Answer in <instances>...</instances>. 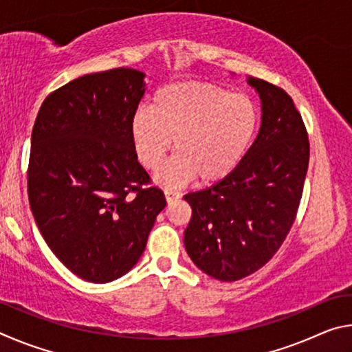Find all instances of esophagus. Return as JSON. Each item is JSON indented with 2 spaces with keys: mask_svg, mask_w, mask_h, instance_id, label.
I'll use <instances>...</instances> for the list:
<instances>
[{
  "mask_svg": "<svg viewBox=\"0 0 352 352\" xmlns=\"http://www.w3.org/2000/svg\"><path fill=\"white\" fill-rule=\"evenodd\" d=\"M164 197H166V201H168V204H170V201H174L175 199H180V194L175 192V190L164 189Z\"/></svg>",
  "mask_w": 352,
  "mask_h": 352,
  "instance_id": "1",
  "label": "esophagus"
}]
</instances>
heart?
Returning a JSON list of instances; mask_svg holds the SVG:
<instances>
[{
  "label": "heart",
  "mask_w": 352,
  "mask_h": 352,
  "mask_svg": "<svg viewBox=\"0 0 352 352\" xmlns=\"http://www.w3.org/2000/svg\"><path fill=\"white\" fill-rule=\"evenodd\" d=\"M258 109L243 93L205 82L166 85L153 94L151 110L130 119V141L142 168L155 170L174 141L175 155L158 172L166 186L195 178L212 184L228 177L247 153L258 129Z\"/></svg>",
  "instance_id": "b5f03b06"
}]
</instances>
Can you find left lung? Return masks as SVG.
I'll list each match as a JSON object with an SVG mask.
<instances>
[{
	"instance_id": "left-lung-1",
	"label": "left lung",
	"mask_w": 352,
	"mask_h": 352,
	"mask_svg": "<svg viewBox=\"0 0 352 352\" xmlns=\"http://www.w3.org/2000/svg\"><path fill=\"white\" fill-rule=\"evenodd\" d=\"M262 121L239 166L214 186L189 192L184 230L189 258L206 275L231 283L264 267L295 222L309 166L307 130L294 100L273 83L250 77Z\"/></svg>"
}]
</instances>
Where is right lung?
Segmentation results:
<instances>
[{
  "label": "right lung",
  "instance_id": "add662e5",
  "mask_svg": "<svg viewBox=\"0 0 352 352\" xmlns=\"http://www.w3.org/2000/svg\"><path fill=\"white\" fill-rule=\"evenodd\" d=\"M144 73L115 68L52 91L32 129L28 195L47 247L90 283L126 275L166 206L130 141Z\"/></svg>",
  "mask_w": 352,
  "mask_h": 352
}]
</instances>
